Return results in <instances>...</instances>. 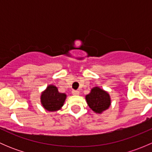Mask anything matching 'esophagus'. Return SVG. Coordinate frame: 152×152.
<instances>
[{
  "instance_id": "34e87169",
  "label": "esophagus",
  "mask_w": 152,
  "mask_h": 152,
  "mask_svg": "<svg viewBox=\"0 0 152 152\" xmlns=\"http://www.w3.org/2000/svg\"><path fill=\"white\" fill-rule=\"evenodd\" d=\"M72 94L74 96H78L79 94V92L78 90H72Z\"/></svg>"
}]
</instances>
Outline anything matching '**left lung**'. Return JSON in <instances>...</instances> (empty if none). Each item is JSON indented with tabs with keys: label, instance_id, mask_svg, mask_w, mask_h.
<instances>
[{
	"label": "left lung",
	"instance_id": "8db88e82",
	"mask_svg": "<svg viewBox=\"0 0 152 152\" xmlns=\"http://www.w3.org/2000/svg\"><path fill=\"white\" fill-rule=\"evenodd\" d=\"M85 99L89 107L98 114H102L111 105L110 94L99 87L92 88L90 93L86 95Z\"/></svg>",
	"mask_w": 152,
	"mask_h": 152
}]
</instances>
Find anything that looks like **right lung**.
I'll use <instances>...</instances> for the list:
<instances>
[{
	"instance_id": "add662e5",
	"label": "right lung",
	"mask_w": 152,
	"mask_h": 152,
	"mask_svg": "<svg viewBox=\"0 0 152 152\" xmlns=\"http://www.w3.org/2000/svg\"><path fill=\"white\" fill-rule=\"evenodd\" d=\"M67 95L59 93L58 88L53 85H48L40 96L42 107L49 112H56L60 110L64 105Z\"/></svg>"
}]
</instances>
